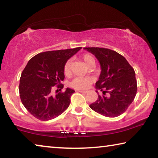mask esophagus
<instances>
[{
    "mask_svg": "<svg viewBox=\"0 0 158 158\" xmlns=\"http://www.w3.org/2000/svg\"><path fill=\"white\" fill-rule=\"evenodd\" d=\"M79 92L82 93H87L89 91H88V90H79Z\"/></svg>",
    "mask_w": 158,
    "mask_h": 158,
    "instance_id": "obj_1",
    "label": "esophagus"
}]
</instances>
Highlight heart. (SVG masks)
Instances as JSON below:
<instances>
[{
  "instance_id": "1",
  "label": "heart",
  "mask_w": 158,
  "mask_h": 158,
  "mask_svg": "<svg viewBox=\"0 0 158 158\" xmlns=\"http://www.w3.org/2000/svg\"><path fill=\"white\" fill-rule=\"evenodd\" d=\"M82 59L84 61V63L86 64V65L89 67L94 65L95 59L93 56L89 53L84 54L82 56ZM72 60L71 59L68 60L65 62V65L63 67V72L65 75H68L70 73V66H71ZM93 82V79L91 77H78L74 78L70 83V85L74 89H79V90H84L86 89L89 86L90 84Z\"/></svg>"
}]
</instances>
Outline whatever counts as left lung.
Wrapping results in <instances>:
<instances>
[{
  "instance_id": "8db88e82",
  "label": "left lung",
  "mask_w": 158,
  "mask_h": 158,
  "mask_svg": "<svg viewBox=\"0 0 158 158\" xmlns=\"http://www.w3.org/2000/svg\"><path fill=\"white\" fill-rule=\"evenodd\" d=\"M100 64L101 73L95 89L98 100L90 105L93 111L106 117L118 116L127 110L137 94V85L132 67L115 51L100 47H85ZM108 94L105 96L106 93Z\"/></svg>"
}]
</instances>
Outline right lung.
I'll list each match as a JSON object with an SVG mask.
<instances>
[{
    "instance_id": "right-lung-1",
    "label": "right lung",
    "mask_w": 158,
    "mask_h": 158,
    "mask_svg": "<svg viewBox=\"0 0 158 158\" xmlns=\"http://www.w3.org/2000/svg\"><path fill=\"white\" fill-rule=\"evenodd\" d=\"M81 49L50 51L40 53L27 63L21 73L19 95L21 102L36 118L49 121L63 114L70 104V97L74 90L67 88L65 91L53 95V86L65 78L63 67L67 60Z\"/></svg>"
}]
</instances>
